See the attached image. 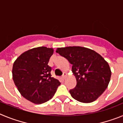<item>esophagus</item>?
<instances>
[{"instance_id": "obj_1", "label": "esophagus", "mask_w": 123, "mask_h": 123, "mask_svg": "<svg viewBox=\"0 0 123 123\" xmlns=\"http://www.w3.org/2000/svg\"><path fill=\"white\" fill-rule=\"evenodd\" d=\"M67 74L66 73H64L63 74V76H62L63 79H65V78H66V77H67Z\"/></svg>"}]
</instances>
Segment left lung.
I'll return each instance as SVG.
<instances>
[{"mask_svg":"<svg viewBox=\"0 0 123 123\" xmlns=\"http://www.w3.org/2000/svg\"><path fill=\"white\" fill-rule=\"evenodd\" d=\"M56 52L73 65L77 82L75 88L69 91L73 98L82 103L97 99L110 81L111 71L108 62L97 52L83 47H61Z\"/></svg>","mask_w":123,"mask_h":123,"instance_id":"left-lung-1","label":"left lung"}]
</instances>
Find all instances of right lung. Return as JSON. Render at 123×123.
Segmentation results:
<instances>
[{"label": "right lung", "instance_id": "add662e5", "mask_svg": "<svg viewBox=\"0 0 123 123\" xmlns=\"http://www.w3.org/2000/svg\"><path fill=\"white\" fill-rule=\"evenodd\" d=\"M54 49L39 47L23 52L15 61L12 76L24 98L36 104L47 102L54 97L60 82L52 77L48 65Z\"/></svg>", "mask_w": 123, "mask_h": 123}]
</instances>
